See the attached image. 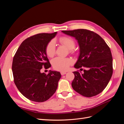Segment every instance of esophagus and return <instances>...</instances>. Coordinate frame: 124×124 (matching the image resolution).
Segmentation results:
<instances>
[{
  "label": "esophagus",
  "instance_id": "obj_1",
  "mask_svg": "<svg viewBox=\"0 0 124 124\" xmlns=\"http://www.w3.org/2000/svg\"><path fill=\"white\" fill-rule=\"evenodd\" d=\"M66 73H67V72H66V71H62V72H61L62 75H65V74H66Z\"/></svg>",
  "mask_w": 124,
  "mask_h": 124
}]
</instances>
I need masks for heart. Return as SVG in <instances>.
Segmentation results:
<instances>
[{"instance_id":"1","label":"heart","mask_w":124,"mask_h":124,"mask_svg":"<svg viewBox=\"0 0 124 124\" xmlns=\"http://www.w3.org/2000/svg\"><path fill=\"white\" fill-rule=\"evenodd\" d=\"M59 42L65 46L70 52H72L76 46L74 40L69 37H63L59 39ZM46 52L48 57H53L55 53V45L54 41H51L46 48ZM72 63V59L67 58L56 57L52 60V64L53 68L59 71H66L68 69L70 65Z\"/></svg>"}]
</instances>
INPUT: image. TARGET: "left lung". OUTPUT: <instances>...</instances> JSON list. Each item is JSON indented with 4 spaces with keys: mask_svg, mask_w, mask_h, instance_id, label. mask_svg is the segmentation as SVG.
Listing matches in <instances>:
<instances>
[{
    "mask_svg": "<svg viewBox=\"0 0 124 124\" xmlns=\"http://www.w3.org/2000/svg\"><path fill=\"white\" fill-rule=\"evenodd\" d=\"M62 32L74 37L79 46L80 54L74 68H87L83 73L73 72V89L86 97L99 94L106 87L113 73V59L110 47L99 35L87 29Z\"/></svg>",
    "mask_w": 124,
    "mask_h": 124,
    "instance_id": "1",
    "label": "left lung"
}]
</instances>
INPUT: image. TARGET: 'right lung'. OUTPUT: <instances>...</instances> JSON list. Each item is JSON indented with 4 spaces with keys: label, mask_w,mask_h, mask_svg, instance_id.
Segmentation results:
<instances>
[{
    "label": "right lung",
    "mask_w": 124,
    "mask_h": 124,
    "mask_svg": "<svg viewBox=\"0 0 124 124\" xmlns=\"http://www.w3.org/2000/svg\"><path fill=\"white\" fill-rule=\"evenodd\" d=\"M57 32L42 33L32 36L21 43L15 54L12 70L14 82L18 91L30 100L41 102L49 99L57 88L61 73L50 70L41 73L42 67L51 65L46 48Z\"/></svg>",
    "instance_id": "obj_1"
}]
</instances>
